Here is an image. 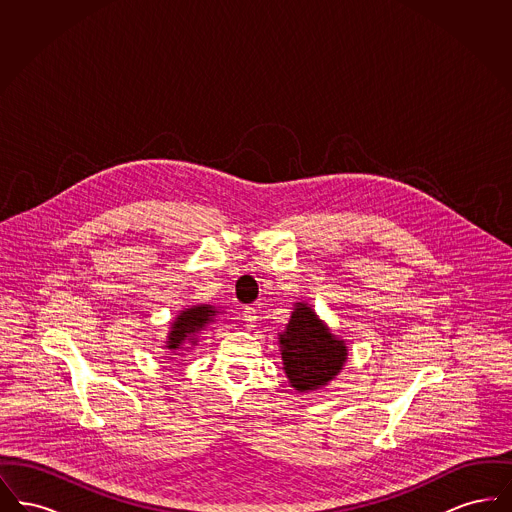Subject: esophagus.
Wrapping results in <instances>:
<instances>
[{"label":"esophagus","instance_id":"34e87169","mask_svg":"<svg viewBox=\"0 0 512 512\" xmlns=\"http://www.w3.org/2000/svg\"><path fill=\"white\" fill-rule=\"evenodd\" d=\"M242 318L245 320V326L251 330V328H255V322H257V311H255V307H245L244 311H242Z\"/></svg>","mask_w":512,"mask_h":512}]
</instances>
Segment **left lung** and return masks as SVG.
Here are the masks:
<instances>
[{"label": "left lung", "mask_w": 512, "mask_h": 512, "mask_svg": "<svg viewBox=\"0 0 512 512\" xmlns=\"http://www.w3.org/2000/svg\"><path fill=\"white\" fill-rule=\"evenodd\" d=\"M282 368L293 390L309 393L328 386L347 361L349 349L307 301L293 303L292 317L278 332Z\"/></svg>", "instance_id": "1"}]
</instances>
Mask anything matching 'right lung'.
Instances as JSON below:
<instances>
[{"instance_id": "obj_1", "label": "right lung", "mask_w": 512, "mask_h": 512, "mask_svg": "<svg viewBox=\"0 0 512 512\" xmlns=\"http://www.w3.org/2000/svg\"><path fill=\"white\" fill-rule=\"evenodd\" d=\"M220 311H222L220 307L209 305V303H199L184 311H178V315L171 322V330L163 345L169 355L167 361H172L174 355L182 357L186 351L195 347L199 336L219 318Z\"/></svg>"}]
</instances>
